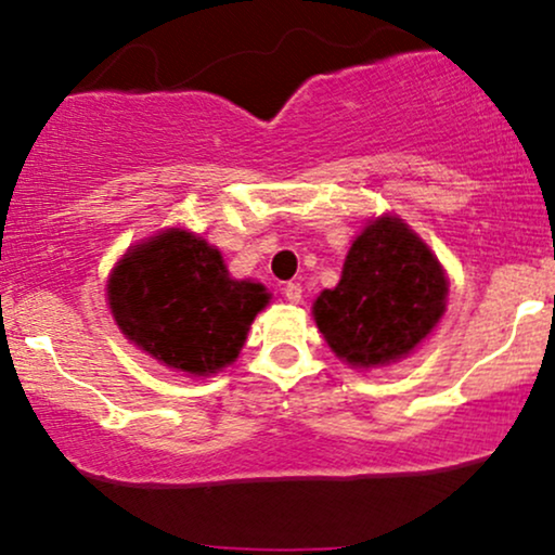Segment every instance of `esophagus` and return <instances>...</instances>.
<instances>
[{
  "mask_svg": "<svg viewBox=\"0 0 555 555\" xmlns=\"http://www.w3.org/2000/svg\"><path fill=\"white\" fill-rule=\"evenodd\" d=\"M284 297L289 299V302H299V299H302V286H299L297 282L284 284Z\"/></svg>",
  "mask_w": 555,
  "mask_h": 555,
  "instance_id": "esophagus-1",
  "label": "esophagus"
}]
</instances>
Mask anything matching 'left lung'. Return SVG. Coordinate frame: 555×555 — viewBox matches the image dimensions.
I'll return each mask as SVG.
<instances>
[{"instance_id": "left-lung-1", "label": "left lung", "mask_w": 555, "mask_h": 555, "mask_svg": "<svg viewBox=\"0 0 555 555\" xmlns=\"http://www.w3.org/2000/svg\"><path fill=\"white\" fill-rule=\"evenodd\" d=\"M441 263L410 227L371 221L349 247L339 284L323 289L313 315L328 347L354 367H378L417 347L446 310Z\"/></svg>"}]
</instances>
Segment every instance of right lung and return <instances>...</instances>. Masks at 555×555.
<instances>
[{
  "label": "right lung",
  "mask_w": 555,
  "mask_h": 555,
  "mask_svg": "<svg viewBox=\"0 0 555 555\" xmlns=\"http://www.w3.org/2000/svg\"><path fill=\"white\" fill-rule=\"evenodd\" d=\"M266 305L263 286L229 279L221 253L184 229L138 245L109 279V308L127 339L193 375L237 358Z\"/></svg>",
  "instance_id": "add662e5"
}]
</instances>
